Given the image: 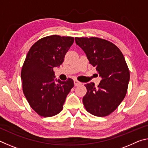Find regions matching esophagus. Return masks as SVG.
Returning a JSON list of instances; mask_svg holds the SVG:
<instances>
[{"mask_svg":"<svg viewBox=\"0 0 148 148\" xmlns=\"http://www.w3.org/2000/svg\"><path fill=\"white\" fill-rule=\"evenodd\" d=\"M74 86H79V85L82 84L81 82H79V81H77V80H76V79H75L74 81Z\"/></svg>","mask_w":148,"mask_h":148,"instance_id":"1","label":"esophagus"}]
</instances>
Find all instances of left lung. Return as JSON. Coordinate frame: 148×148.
Listing matches in <instances>:
<instances>
[{"label":"left lung","instance_id":"obj_1","mask_svg":"<svg viewBox=\"0 0 148 148\" xmlns=\"http://www.w3.org/2000/svg\"><path fill=\"white\" fill-rule=\"evenodd\" d=\"M89 63L102 79L98 87L87 84L83 103L90 114L99 117L113 112L124 99L130 79V72L123 55L116 45L97 37L75 38Z\"/></svg>","mask_w":148,"mask_h":148}]
</instances>
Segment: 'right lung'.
<instances>
[{
	"instance_id": "1",
	"label": "right lung",
	"mask_w": 148,
	"mask_h": 148,
	"mask_svg": "<svg viewBox=\"0 0 148 148\" xmlns=\"http://www.w3.org/2000/svg\"><path fill=\"white\" fill-rule=\"evenodd\" d=\"M71 36L52 35L40 39L27 53L21 72L23 91L30 106L40 116L51 117L62 110L74 81L55 79L53 69L64 61L74 43Z\"/></svg>"
}]
</instances>
